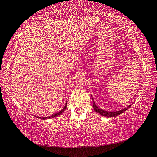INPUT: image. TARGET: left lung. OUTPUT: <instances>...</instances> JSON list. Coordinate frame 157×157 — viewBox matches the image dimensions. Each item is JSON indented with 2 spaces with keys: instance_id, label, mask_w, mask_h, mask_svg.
<instances>
[{
  "instance_id": "1",
  "label": "left lung",
  "mask_w": 157,
  "mask_h": 157,
  "mask_svg": "<svg viewBox=\"0 0 157 157\" xmlns=\"http://www.w3.org/2000/svg\"><path fill=\"white\" fill-rule=\"evenodd\" d=\"M92 100H93V107H94V110L96 111L97 113L100 114V115L104 116L105 117H114V116H118V115H120V114H121L122 113H123L124 111H125L126 110L128 109L130 107H131V105H129V107L124 108V109H123L120 110V111H113H113H105L103 109H100L99 107H98L95 104L93 98H92Z\"/></svg>"
}]
</instances>
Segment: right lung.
I'll return each instance as SVG.
<instances>
[{
	"label": "right lung",
	"mask_w": 157,
	"mask_h": 157,
	"mask_svg": "<svg viewBox=\"0 0 157 157\" xmlns=\"http://www.w3.org/2000/svg\"><path fill=\"white\" fill-rule=\"evenodd\" d=\"M66 109V104L65 107H63V109L62 110H61L60 111H59V112H57V113L54 114V115H52V116H48V117H39V116H37L36 118H41V119H44V120H45V119H49V118H55V117L58 116H59L60 114H62V113L63 112V111H64V110Z\"/></svg>",
	"instance_id": "add662e5"
}]
</instances>
